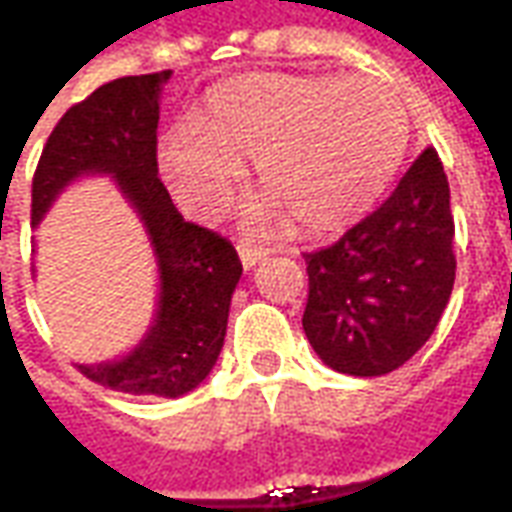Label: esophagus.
<instances>
[{
  "label": "esophagus",
  "instance_id": "1",
  "mask_svg": "<svg viewBox=\"0 0 512 512\" xmlns=\"http://www.w3.org/2000/svg\"><path fill=\"white\" fill-rule=\"evenodd\" d=\"M268 255V249H263V246H252V244H238V257H241V263H244V268H252L257 266L263 257Z\"/></svg>",
  "mask_w": 512,
  "mask_h": 512
}]
</instances>
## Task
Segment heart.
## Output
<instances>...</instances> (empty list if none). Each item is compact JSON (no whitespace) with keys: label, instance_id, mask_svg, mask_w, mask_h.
I'll list each match as a JSON object with an SVG mask.
<instances>
[{"label":"heart","instance_id":"obj_1","mask_svg":"<svg viewBox=\"0 0 512 512\" xmlns=\"http://www.w3.org/2000/svg\"><path fill=\"white\" fill-rule=\"evenodd\" d=\"M406 106L370 76L249 73L216 87L200 131L172 128L161 164L200 211L233 197L238 164L255 161L271 194L252 213L257 230H279L288 213L304 233H329L373 208L403 161Z\"/></svg>","mask_w":512,"mask_h":512}]
</instances>
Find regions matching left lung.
<instances>
[{
    "label": "left lung",
    "mask_w": 512,
    "mask_h": 512,
    "mask_svg": "<svg viewBox=\"0 0 512 512\" xmlns=\"http://www.w3.org/2000/svg\"><path fill=\"white\" fill-rule=\"evenodd\" d=\"M450 183L428 147L381 208L337 244L304 255L310 296L304 334L326 365L386 376L436 329L455 282Z\"/></svg>",
    "instance_id": "obj_1"
}]
</instances>
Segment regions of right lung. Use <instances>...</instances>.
Returning a JSON list of instances; mask_svg holds the SVG:
<instances>
[{"mask_svg": "<svg viewBox=\"0 0 512 512\" xmlns=\"http://www.w3.org/2000/svg\"><path fill=\"white\" fill-rule=\"evenodd\" d=\"M169 76L172 71L123 76L71 106L51 131L32 178V227L82 175H112L145 224L161 288L153 326L131 354L79 365L90 381L126 395L180 397L208 378L244 271L233 244L186 222L158 178V95Z\"/></svg>", "mask_w": 512, "mask_h": 512, "instance_id": "right-lung-1", "label": "right lung"}]
</instances>
